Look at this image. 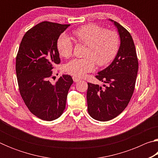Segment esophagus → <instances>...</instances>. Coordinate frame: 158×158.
<instances>
[{
    "label": "esophagus",
    "mask_w": 158,
    "mask_h": 158,
    "mask_svg": "<svg viewBox=\"0 0 158 158\" xmlns=\"http://www.w3.org/2000/svg\"><path fill=\"white\" fill-rule=\"evenodd\" d=\"M73 81H74V82H78L79 81H80V79H78V78H77V77H73Z\"/></svg>",
    "instance_id": "1"
}]
</instances>
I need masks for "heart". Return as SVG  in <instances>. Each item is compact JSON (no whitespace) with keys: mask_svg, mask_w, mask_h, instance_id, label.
Here are the masks:
<instances>
[{"mask_svg":"<svg viewBox=\"0 0 158 158\" xmlns=\"http://www.w3.org/2000/svg\"><path fill=\"white\" fill-rule=\"evenodd\" d=\"M73 35L79 42L88 46L86 58H74L65 65L67 73L76 77H82L94 70L95 62L99 66L108 64L118 50L119 38L116 33L105 31L98 25L83 26L74 30ZM57 49L61 56H70L73 49L71 39L66 35H60L57 41Z\"/></svg>","mask_w":158,"mask_h":158,"instance_id":"heart-1","label":"heart"}]
</instances>
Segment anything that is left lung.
I'll return each mask as SVG.
<instances>
[{"label": "left lung", "mask_w": 158, "mask_h": 158, "mask_svg": "<svg viewBox=\"0 0 158 158\" xmlns=\"http://www.w3.org/2000/svg\"><path fill=\"white\" fill-rule=\"evenodd\" d=\"M117 28L120 47L110 65L98 73L96 78L107 84L104 88L88 83V111L93 118L107 121L127 106L135 90L138 72L135 46L129 32L120 23L109 19Z\"/></svg>", "instance_id": "left-lung-1"}]
</instances>
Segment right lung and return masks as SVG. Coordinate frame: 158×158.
I'll return each mask as SVG.
<instances>
[{
    "label": "right lung",
    "mask_w": 158,
    "mask_h": 158,
    "mask_svg": "<svg viewBox=\"0 0 158 158\" xmlns=\"http://www.w3.org/2000/svg\"><path fill=\"white\" fill-rule=\"evenodd\" d=\"M69 24L42 21L26 32L16 58L20 94L32 114L44 121L59 118L73 80L63 74L55 84L49 81L54 65L60 63L57 41Z\"/></svg>",
    "instance_id": "add662e5"
}]
</instances>
